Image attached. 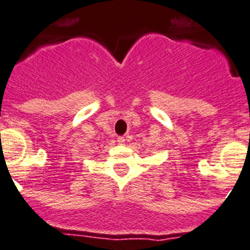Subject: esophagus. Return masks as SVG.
I'll return each instance as SVG.
<instances>
[{
	"mask_svg": "<svg viewBox=\"0 0 250 250\" xmlns=\"http://www.w3.org/2000/svg\"><path fill=\"white\" fill-rule=\"evenodd\" d=\"M117 143H119V144H124V143H125V138H124V136H119V138H117Z\"/></svg>",
	"mask_w": 250,
	"mask_h": 250,
	"instance_id": "1",
	"label": "esophagus"
}]
</instances>
